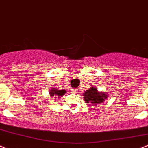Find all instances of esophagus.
Returning a JSON list of instances; mask_svg holds the SVG:
<instances>
[{"instance_id":"1","label":"esophagus","mask_w":148,"mask_h":148,"mask_svg":"<svg viewBox=\"0 0 148 148\" xmlns=\"http://www.w3.org/2000/svg\"><path fill=\"white\" fill-rule=\"evenodd\" d=\"M76 91H77L76 88H73V89H71V92L72 93H76Z\"/></svg>"}]
</instances>
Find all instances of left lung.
I'll return each mask as SVG.
<instances>
[{
  "label": "left lung",
  "mask_w": 148,
  "mask_h": 148,
  "mask_svg": "<svg viewBox=\"0 0 148 148\" xmlns=\"http://www.w3.org/2000/svg\"><path fill=\"white\" fill-rule=\"evenodd\" d=\"M84 100L86 103L92 104L94 105H97L99 104L102 103L107 99V95L105 93L99 92L97 91V88H91L90 89L87 90L84 94Z\"/></svg>",
  "instance_id": "obj_1"
}]
</instances>
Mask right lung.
<instances>
[{"mask_svg":"<svg viewBox=\"0 0 148 148\" xmlns=\"http://www.w3.org/2000/svg\"><path fill=\"white\" fill-rule=\"evenodd\" d=\"M65 93H66V91L64 89L58 90V89H56V88H53V89L50 90L49 94H50V95L51 97L55 96L56 97H62Z\"/></svg>","mask_w":148,"mask_h":148,"instance_id":"right-lung-1","label":"right lung"}]
</instances>
